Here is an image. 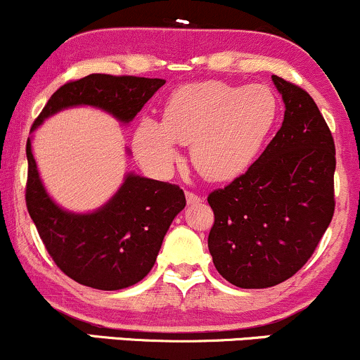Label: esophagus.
<instances>
[{
    "label": "esophagus",
    "instance_id": "obj_1",
    "mask_svg": "<svg viewBox=\"0 0 360 360\" xmlns=\"http://www.w3.org/2000/svg\"><path fill=\"white\" fill-rule=\"evenodd\" d=\"M186 200H188V205H198L201 201V198L191 191H186Z\"/></svg>",
    "mask_w": 360,
    "mask_h": 360
}]
</instances>
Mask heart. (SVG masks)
<instances>
[{
	"label": "heart",
	"instance_id": "heart-1",
	"mask_svg": "<svg viewBox=\"0 0 360 360\" xmlns=\"http://www.w3.org/2000/svg\"><path fill=\"white\" fill-rule=\"evenodd\" d=\"M278 110V98L266 84H189L169 98L164 122L140 120L134 150L148 171L167 176L179 159V142L191 143L193 164L201 174L229 179L250 166Z\"/></svg>",
	"mask_w": 360,
	"mask_h": 360
}]
</instances>
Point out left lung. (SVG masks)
Wrapping results in <instances>:
<instances>
[{
    "mask_svg": "<svg viewBox=\"0 0 360 360\" xmlns=\"http://www.w3.org/2000/svg\"><path fill=\"white\" fill-rule=\"evenodd\" d=\"M283 125L245 174L210 193L208 249L233 286L262 289L295 276L315 252L335 210V143L304 89L272 76Z\"/></svg>",
    "mask_w": 360,
    "mask_h": 360,
    "instance_id": "8db88e82",
    "label": "left lung"
}]
</instances>
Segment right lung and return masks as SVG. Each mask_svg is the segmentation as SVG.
<instances>
[{"label": "right lung", "instance_id": "1", "mask_svg": "<svg viewBox=\"0 0 360 360\" xmlns=\"http://www.w3.org/2000/svg\"><path fill=\"white\" fill-rule=\"evenodd\" d=\"M164 79L89 74L60 86L35 120L32 131L45 118L72 106H94L130 123L155 94ZM27 208L40 238L57 267L82 286L115 291L134 286L154 267L164 235L186 206L176 184L125 176L108 203L91 213L64 210L45 191L27 140Z\"/></svg>", "mask_w": 360, "mask_h": 360}]
</instances>
